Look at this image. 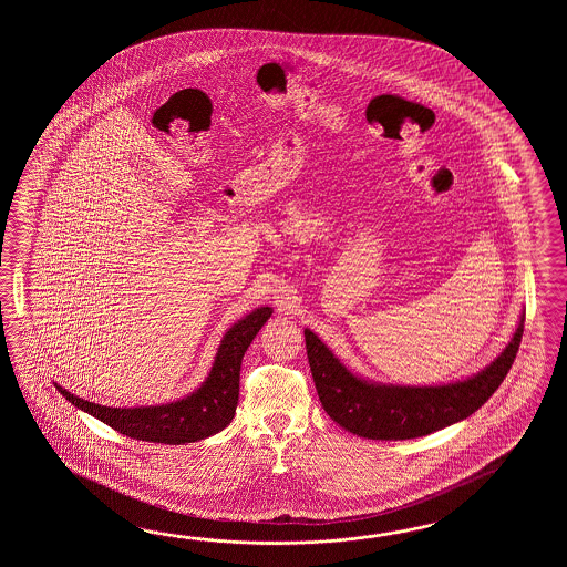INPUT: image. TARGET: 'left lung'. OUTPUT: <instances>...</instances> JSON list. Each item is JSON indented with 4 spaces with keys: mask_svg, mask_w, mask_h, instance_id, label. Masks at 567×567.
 Instances as JSON below:
<instances>
[{
    "mask_svg": "<svg viewBox=\"0 0 567 567\" xmlns=\"http://www.w3.org/2000/svg\"><path fill=\"white\" fill-rule=\"evenodd\" d=\"M525 316L505 352L472 379L440 386L371 385L347 371L324 342L303 330L306 352L326 413L344 430L369 440H411L460 422L482 408L511 371Z\"/></svg>",
    "mask_w": 567,
    "mask_h": 567,
    "instance_id": "obj_1",
    "label": "left lung"
}]
</instances>
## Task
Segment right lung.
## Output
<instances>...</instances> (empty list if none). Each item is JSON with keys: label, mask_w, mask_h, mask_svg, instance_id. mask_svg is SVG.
I'll return each mask as SVG.
<instances>
[{"label": "right lung", "mask_w": 567, "mask_h": 567, "mask_svg": "<svg viewBox=\"0 0 567 567\" xmlns=\"http://www.w3.org/2000/svg\"><path fill=\"white\" fill-rule=\"evenodd\" d=\"M271 308H259L233 326L218 347L217 359L205 385L193 395L156 408L117 410L96 405L56 386L74 408L91 413L115 432L156 444H188L218 434L229 425L239 401V371L245 350L266 324Z\"/></svg>", "instance_id": "add662e5"}]
</instances>
